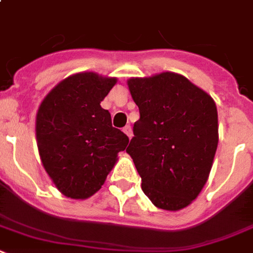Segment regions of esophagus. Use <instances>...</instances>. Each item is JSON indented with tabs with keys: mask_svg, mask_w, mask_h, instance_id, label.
Listing matches in <instances>:
<instances>
[{
	"mask_svg": "<svg viewBox=\"0 0 253 253\" xmlns=\"http://www.w3.org/2000/svg\"><path fill=\"white\" fill-rule=\"evenodd\" d=\"M123 131H124L125 134L128 135L129 139H130L131 137H133V131H131V128H130V126H129V125H126V126H125V128L123 129Z\"/></svg>",
	"mask_w": 253,
	"mask_h": 253,
	"instance_id": "obj_1",
	"label": "esophagus"
}]
</instances>
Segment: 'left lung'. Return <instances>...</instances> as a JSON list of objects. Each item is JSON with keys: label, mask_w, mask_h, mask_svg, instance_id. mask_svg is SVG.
<instances>
[{"label": "left lung", "mask_w": 253, "mask_h": 253, "mask_svg": "<svg viewBox=\"0 0 253 253\" xmlns=\"http://www.w3.org/2000/svg\"><path fill=\"white\" fill-rule=\"evenodd\" d=\"M139 108L126 152L152 204L178 211L199 195L218 143L216 103L186 77L163 72L128 80Z\"/></svg>", "instance_id": "1"}]
</instances>
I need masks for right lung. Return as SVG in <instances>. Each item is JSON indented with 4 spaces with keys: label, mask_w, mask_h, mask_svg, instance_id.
<instances>
[{
    "label": "right lung",
    "mask_w": 253,
    "mask_h": 253,
    "mask_svg": "<svg viewBox=\"0 0 253 253\" xmlns=\"http://www.w3.org/2000/svg\"><path fill=\"white\" fill-rule=\"evenodd\" d=\"M115 77L80 72L67 77L43 98L36 116L42 166L60 193L86 199L104 183L128 145V135L111 124L101 102Z\"/></svg>",
    "instance_id": "right-lung-1"
}]
</instances>
